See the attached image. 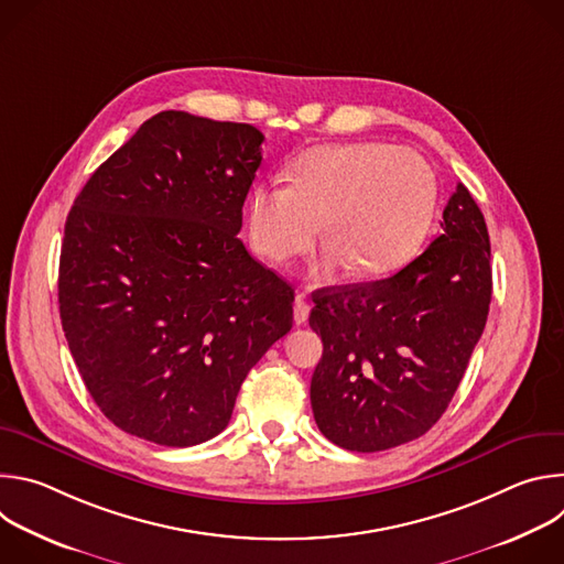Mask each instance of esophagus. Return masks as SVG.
I'll use <instances>...</instances> for the list:
<instances>
[{
	"label": "esophagus",
	"instance_id": "1",
	"mask_svg": "<svg viewBox=\"0 0 564 564\" xmlns=\"http://www.w3.org/2000/svg\"><path fill=\"white\" fill-rule=\"evenodd\" d=\"M307 316H310V303L301 294H296V299H294V324L303 326Z\"/></svg>",
	"mask_w": 564,
	"mask_h": 564
}]
</instances>
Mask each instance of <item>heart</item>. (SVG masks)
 <instances>
[{"label":"heart","mask_w":564,"mask_h":564,"mask_svg":"<svg viewBox=\"0 0 564 564\" xmlns=\"http://www.w3.org/2000/svg\"><path fill=\"white\" fill-rule=\"evenodd\" d=\"M437 207V178L413 149L388 142L324 144L303 153L290 185L263 183L248 198L259 254L288 263L312 250L324 223L326 270L350 263L357 276L406 265L422 248Z\"/></svg>","instance_id":"1"}]
</instances>
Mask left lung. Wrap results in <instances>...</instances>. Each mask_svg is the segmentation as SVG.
Here are the masks:
<instances>
[{"mask_svg":"<svg viewBox=\"0 0 564 564\" xmlns=\"http://www.w3.org/2000/svg\"><path fill=\"white\" fill-rule=\"evenodd\" d=\"M442 234L404 270L312 294L324 355L310 383L318 431L377 453L422 437L448 409L491 303L485 216L459 183Z\"/></svg>","mask_w":564,"mask_h":564,"instance_id":"8db88e82","label":"left lung"}]
</instances>
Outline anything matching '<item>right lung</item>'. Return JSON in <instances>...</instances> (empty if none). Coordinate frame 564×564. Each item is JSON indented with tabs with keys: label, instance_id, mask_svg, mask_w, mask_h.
I'll return each mask as SVG.
<instances>
[{
	"label": "right lung",
	"instance_id": "1",
	"mask_svg": "<svg viewBox=\"0 0 564 564\" xmlns=\"http://www.w3.org/2000/svg\"><path fill=\"white\" fill-rule=\"evenodd\" d=\"M263 140L252 124L160 111L68 212L64 337L129 435L176 448L216 437L250 368L292 328L294 290L236 236Z\"/></svg>",
	"mask_w": 564,
	"mask_h": 564
}]
</instances>
